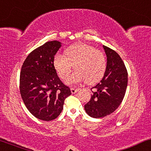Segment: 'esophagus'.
<instances>
[{
    "label": "esophagus",
    "mask_w": 151,
    "mask_h": 151,
    "mask_svg": "<svg viewBox=\"0 0 151 151\" xmlns=\"http://www.w3.org/2000/svg\"><path fill=\"white\" fill-rule=\"evenodd\" d=\"M80 89L79 88H71V93L73 94H74V93H76V92H78V91H79Z\"/></svg>",
    "instance_id": "obj_1"
}]
</instances>
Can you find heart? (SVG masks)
Masks as SVG:
<instances>
[{"label": "heart", "mask_w": 151, "mask_h": 151, "mask_svg": "<svg viewBox=\"0 0 151 151\" xmlns=\"http://www.w3.org/2000/svg\"><path fill=\"white\" fill-rule=\"evenodd\" d=\"M65 55H56L53 65L62 79L71 73L73 65L76 69L67 78V84L72 85L86 80L89 84L99 81L104 75L106 61L102 51L86 44H75L70 46Z\"/></svg>", "instance_id": "heart-1"}]
</instances>
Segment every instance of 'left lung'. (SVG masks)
<instances>
[{
	"instance_id": "8db88e82",
	"label": "left lung",
	"mask_w": 151,
	"mask_h": 151,
	"mask_svg": "<svg viewBox=\"0 0 151 151\" xmlns=\"http://www.w3.org/2000/svg\"><path fill=\"white\" fill-rule=\"evenodd\" d=\"M103 48L107 57L106 71L100 83L91 88V98L84 105L86 113L93 118L104 117L118 108L128 83L127 68L118 53L104 45Z\"/></svg>"
}]
</instances>
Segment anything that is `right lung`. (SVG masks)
Wrapping results in <instances>:
<instances>
[{
	"mask_svg": "<svg viewBox=\"0 0 151 151\" xmlns=\"http://www.w3.org/2000/svg\"><path fill=\"white\" fill-rule=\"evenodd\" d=\"M61 42L49 41L32 51L22 66L20 92L29 112L39 119L53 120L63 109L65 100L71 94L57 75L53 60Z\"/></svg>",
	"mask_w": 151,
	"mask_h": 151,
	"instance_id": "obj_1",
	"label": "right lung"
}]
</instances>
